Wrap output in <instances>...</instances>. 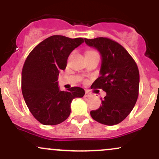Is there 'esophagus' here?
<instances>
[{
    "mask_svg": "<svg viewBox=\"0 0 159 159\" xmlns=\"http://www.w3.org/2000/svg\"><path fill=\"white\" fill-rule=\"evenodd\" d=\"M91 95H92V94H91V93L89 92V91H86L85 92V97L90 98V97H91Z\"/></svg>",
    "mask_w": 159,
    "mask_h": 159,
    "instance_id": "esophagus-1",
    "label": "esophagus"
}]
</instances>
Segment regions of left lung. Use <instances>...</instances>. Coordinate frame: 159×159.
I'll list each match as a JSON object with an SVG mask.
<instances>
[{
	"mask_svg": "<svg viewBox=\"0 0 159 159\" xmlns=\"http://www.w3.org/2000/svg\"><path fill=\"white\" fill-rule=\"evenodd\" d=\"M84 41L90 47L98 50L102 55L101 76L91 88L106 92L102 105L98 109L91 111V116L101 124L117 125L129 115L139 97L137 64L124 47L110 38H84Z\"/></svg>",
	"mask_w": 159,
	"mask_h": 159,
	"instance_id": "1",
	"label": "left lung"
}]
</instances>
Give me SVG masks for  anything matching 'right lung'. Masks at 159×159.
<instances>
[{
	"mask_svg": "<svg viewBox=\"0 0 159 159\" xmlns=\"http://www.w3.org/2000/svg\"><path fill=\"white\" fill-rule=\"evenodd\" d=\"M84 40L53 35L38 44L27 57L21 73L22 94L30 113L41 124L63 122L70 115L72 100L84 96L81 88L60 91L57 85L59 72L66 68L68 56Z\"/></svg>",
	"mask_w": 159,
	"mask_h": 159,
	"instance_id": "add662e5",
	"label": "right lung"
}]
</instances>
